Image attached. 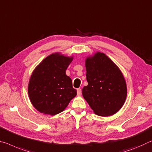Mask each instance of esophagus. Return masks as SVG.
<instances>
[{"label":"esophagus","mask_w":152,"mask_h":152,"mask_svg":"<svg viewBox=\"0 0 152 152\" xmlns=\"http://www.w3.org/2000/svg\"><path fill=\"white\" fill-rule=\"evenodd\" d=\"M77 92L78 96H80L81 94V90L80 89V88H78V89H77Z\"/></svg>","instance_id":"34e87169"}]
</instances>
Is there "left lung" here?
<instances>
[{
	"label": "left lung",
	"instance_id": "1",
	"mask_svg": "<svg viewBox=\"0 0 152 152\" xmlns=\"http://www.w3.org/2000/svg\"><path fill=\"white\" fill-rule=\"evenodd\" d=\"M88 86L82 89L84 99L94 113L110 116L124 104L127 88L122 72L110 58L97 52L86 60Z\"/></svg>",
	"mask_w": 152,
	"mask_h": 152
}]
</instances>
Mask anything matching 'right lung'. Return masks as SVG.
Instances as JSON below:
<instances>
[{"mask_svg": "<svg viewBox=\"0 0 152 152\" xmlns=\"http://www.w3.org/2000/svg\"><path fill=\"white\" fill-rule=\"evenodd\" d=\"M73 57L52 53L45 58L30 77L28 92L37 110L54 115L64 110L77 95L66 70Z\"/></svg>", "mask_w": 152, "mask_h": 152, "instance_id": "1", "label": "right lung"}]
</instances>
